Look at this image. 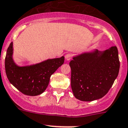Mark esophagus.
Here are the masks:
<instances>
[{"label":"esophagus","instance_id":"34e87169","mask_svg":"<svg viewBox=\"0 0 128 128\" xmlns=\"http://www.w3.org/2000/svg\"><path fill=\"white\" fill-rule=\"evenodd\" d=\"M72 59V54H66L65 55V60L66 61H70Z\"/></svg>","mask_w":128,"mask_h":128}]
</instances>
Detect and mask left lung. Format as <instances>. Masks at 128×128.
I'll return each instance as SVG.
<instances>
[{
    "label": "left lung",
    "instance_id": "1",
    "mask_svg": "<svg viewBox=\"0 0 128 128\" xmlns=\"http://www.w3.org/2000/svg\"><path fill=\"white\" fill-rule=\"evenodd\" d=\"M71 68V88L76 98L90 102L104 96L117 78L120 68L116 46L103 52L95 50L74 57Z\"/></svg>",
    "mask_w": 128,
    "mask_h": 128
}]
</instances>
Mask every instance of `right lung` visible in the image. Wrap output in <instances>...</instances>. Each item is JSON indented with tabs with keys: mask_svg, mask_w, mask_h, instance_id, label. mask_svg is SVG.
<instances>
[{
	"mask_svg": "<svg viewBox=\"0 0 128 128\" xmlns=\"http://www.w3.org/2000/svg\"><path fill=\"white\" fill-rule=\"evenodd\" d=\"M13 42L8 48L5 70L10 82L24 94L37 96L46 90L51 75L64 63L65 58L49 59L35 65L20 66L13 60Z\"/></svg>",
	"mask_w": 128,
	"mask_h": 128,
	"instance_id": "right-lung-1",
	"label": "right lung"
}]
</instances>
